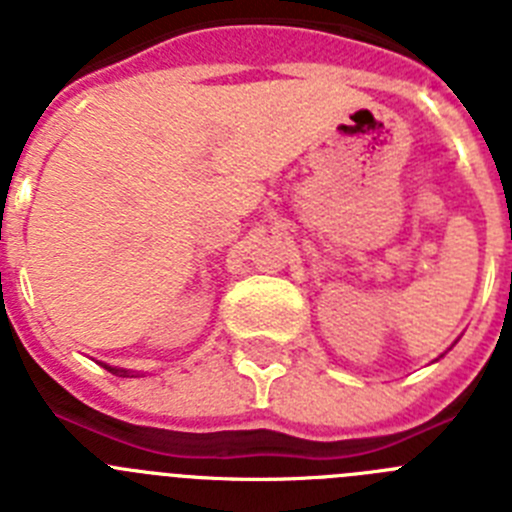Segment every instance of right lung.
Here are the masks:
<instances>
[{
    "label": "right lung",
    "instance_id": "obj_1",
    "mask_svg": "<svg viewBox=\"0 0 512 512\" xmlns=\"http://www.w3.org/2000/svg\"><path fill=\"white\" fill-rule=\"evenodd\" d=\"M102 366L107 369V372L117 374V377H138V374H133L130 369H120V366H110V364H102Z\"/></svg>",
    "mask_w": 512,
    "mask_h": 512
}]
</instances>
